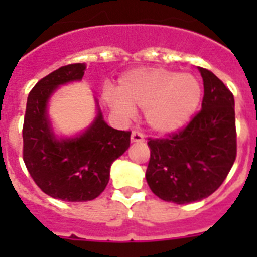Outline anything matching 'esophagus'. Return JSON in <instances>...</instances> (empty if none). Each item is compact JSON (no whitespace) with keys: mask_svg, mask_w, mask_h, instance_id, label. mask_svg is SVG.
<instances>
[{"mask_svg":"<svg viewBox=\"0 0 257 257\" xmlns=\"http://www.w3.org/2000/svg\"><path fill=\"white\" fill-rule=\"evenodd\" d=\"M131 141H132V143H143V141H144V136H143L140 132L133 131L132 135H131Z\"/></svg>","mask_w":257,"mask_h":257,"instance_id":"obj_1","label":"esophagus"}]
</instances>
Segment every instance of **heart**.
<instances>
[{
  "label": "heart",
  "mask_w": 257,
  "mask_h": 257,
  "mask_svg": "<svg viewBox=\"0 0 257 257\" xmlns=\"http://www.w3.org/2000/svg\"><path fill=\"white\" fill-rule=\"evenodd\" d=\"M201 101V85L189 73L148 66L126 72L106 97L110 112L118 118H131L135 109L145 110L149 128L161 135L179 131L188 124Z\"/></svg>",
  "instance_id": "heart-1"
}]
</instances>
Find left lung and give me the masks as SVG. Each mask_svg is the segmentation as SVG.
I'll list each match as a JSON object with an SVG mask.
<instances>
[{
    "instance_id": "left-lung-1",
    "label": "left lung",
    "mask_w": 257,
    "mask_h": 257,
    "mask_svg": "<svg viewBox=\"0 0 257 257\" xmlns=\"http://www.w3.org/2000/svg\"><path fill=\"white\" fill-rule=\"evenodd\" d=\"M204 81L201 110L167 139H149L147 183L164 201L189 204L211 196L235 163V98L211 70L199 68Z\"/></svg>"
}]
</instances>
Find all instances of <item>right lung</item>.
<instances>
[{"instance_id":"right-lung-1","label":"right lung","mask_w":257,"mask_h":257,"mask_svg":"<svg viewBox=\"0 0 257 257\" xmlns=\"http://www.w3.org/2000/svg\"><path fill=\"white\" fill-rule=\"evenodd\" d=\"M85 69V64L58 68L34 85L26 101L24 163L42 192L64 201H89L100 196L109 181L110 165L131 144V132L109 126L98 105L96 118L81 135L56 137L48 101L58 86L82 80Z\"/></svg>"}]
</instances>
